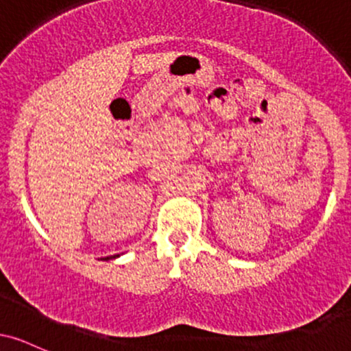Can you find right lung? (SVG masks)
Segmentation results:
<instances>
[{
	"label": "right lung",
	"instance_id": "obj_1",
	"mask_svg": "<svg viewBox=\"0 0 351 351\" xmlns=\"http://www.w3.org/2000/svg\"><path fill=\"white\" fill-rule=\"evenodd\" d=\"M119 257V254H115V256H108V257H104V261H110V259H117Z\"/></svg>",
	"mask_w": 351,
	"mask_h": 351
}]
</instances>
